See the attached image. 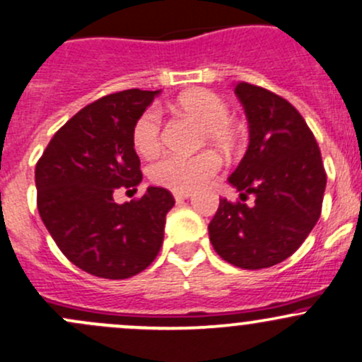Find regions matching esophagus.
Segmentation results:
<instances>
[{
	"label": "esophagus",
	"instance_id": "esophagus-1",
	"mask_svg": "<svg viewBox=\"0 0 362 362\" xmlns=\"http://www.w3.org/2000/svg\"><path fill=\"white\" fill-rule=\"evenodd\" d=\"M173 196H175V199H177V202H182V199L191 198V192H173Z\"/></svg>",
	"mask_w": 362,
	"mask_h": 362
}]
</instances>
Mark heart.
<instances>
[{
	"mask_svg": "<svg viewBox=\"0 0 362 362\" xmlns=\"http://www.w3.org/2000/svg\"><path fill=\"white\" fill-rule=\"evenodd\" d=\"M182 112L189 113L203 124L202 140L217 147L233 148L236 131L229 122L228 103L210 90H192L178 100ZM133 145L141 156L151 158L160 148V112L147 108L133 126ZM222 160L215 152L206 151L196 156L168 154L156 160L148 173L158 185L175 192H191L210 182L221 170Z\"/></svg>",
	"mask_w": 362,
	"mask_h": 362,
	"instance_id": "b5f03b06",
	"label": "heart"
}]
</instances>
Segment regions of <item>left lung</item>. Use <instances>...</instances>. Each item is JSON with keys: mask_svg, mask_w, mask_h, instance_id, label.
I'll list each match as a JSON object with an SVG mask.
<instances>
[{"mask_svg": "<svg viewBox=\"0 0 362 362\" xmlns=\"http://www.w3.org/2000/svg\"><path fill=\"white\" fill-rule=\"evenodd\" d=\"M235 94L249 120V148L229 184L255 204L221 199L208 224L215 252L229 264L261 269L286 261L317 224L326 191L319 145L293 105L252 83Z\"/></svg>", "mask_w": 362, "mask_h": 362, "instance_id": "1", "label": "left lung"}]
</instances>
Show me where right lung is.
<instances>
[{"mask_svg":"<svg viewBox=\"0 0 362 362\" xmlns=\"http://www.w3.org/2000/svg\"><path fill=\"white\" fill-rule=\"evenodd\" d=\"M160 90L108 94L71 117L36 163V202L61 252L94 276L138 275L159 254L175 199L148 187L140 199L113 202L117 189L141 182L133 126Z\"/></svg>","mask_w":362,"mask_h":362,"instance_id":"right-lung-1","label":"right lung"}]
</instances>
